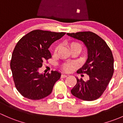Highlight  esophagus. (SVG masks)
<instances>
[{"label":"esophagus","mask_w":123,"mask_h":123,"mask_svg":"<svg viewBox=\"0 0 123 123\" xmlns=\"http://www.w3.org/2000/svg\"><path fill=\"white\" fill-rule=\"evenodd\" d=\"M67 75L66 74H62L61 75V78H66Z\"/></svg>","instance_id":"obj_1"}]
</instances>
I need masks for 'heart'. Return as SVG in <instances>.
I'll use <instances>...</instances> for the list:
<instances>
[{"mask_svg": "<svg viewBox=\"0 0 123 123\" xmlns=\"http://www.w3.org/2000/svg\"><path fill=\"white\" fill-rule=\"evenodd\" d=\"M68 45L71 51L76 49V50H78L80 51H81L82 50V44L79 42H78V41H71V42H69L68 43ZM59 47H60L59 45H57L56 47H55V49H54V54H55V53L57 52ZM75 67H76L75 64H74V63H63V64H62L61 66L62 69L64 71H65V72H72V71L74 69Z\"/></svg>", "mask_w": 123, "mask_h": 123, "instance_id": "b5f03b06", "label": "heart"}]
</instances>
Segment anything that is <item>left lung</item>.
<instances>
[{
    "label": "left lung",
    "instance_id": "8db88e82",
    "mask_svg": "<svg viewBox=\"0 0 123 123\" xmlns=\"http://www.w3.org/2000/svg\"><path fill=\"white\" fill-rule=\"evenodd\" d=\"M69 36L83 41L88 49V58L85 64L77 71L86 73L89 79L84 81L76 78L77 83L71 90L74 97L83 101H93L102 95L114 73V57L105 41L91 32L67 33Z\"/></svg>",
    "mask_w": 123,
    "mask_h": 123
}]
</instances>
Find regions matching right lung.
<instances>
[{
    "mask_svg": "<svg viewBox=\"0 0 123 123\" xmlns=\"http://www.w3.org/2000/svg\"><path fill=\"white\" fill-rule=\"evenodd\" d=\"M66 32L36 30L21 38L15 45L11 69L15 87L25 98L39 100L49 96L61 74L57 71L40 74L39 68L51 58L49 50L51 44Z\"/></svg>",
    "mask_w": 123,
    "mask_h": 123,
    "instance_id": "obj_1",
    "label": "right lung"
}]
</instances>
